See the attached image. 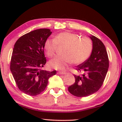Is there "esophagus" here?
Returning a JSON list of instances; mask_svg holds the SVG:
<instances>
[{"mask_svg": "<svg viewBox=\"0 0 122 122\" xmlns=\"http://www.w3.org/2000/svg\"><path fill=\"white\" fill-rule=\"evenodd\" d=\"M58 74H66V72H65V71H58Z\"/></svg>", "mask_w": 122, "mask_h": 122, "instance_id": "34e87169", "label": "esophagus"}]
</instances>
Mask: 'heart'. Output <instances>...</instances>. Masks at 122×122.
Returning <instances> with one entry per match:
<instances>
[{
  "instance_id": "1",
  "label": "heart",
  "mask_w": 122,
  "mask_h": 122,
  "mask_svg": "<svg viewBox=\"0 0 122 122\" xmlns=\"http://www.w3.org/2000/svg\"><path fill=\"white\" fill-rule=\"evenodd\" d=\"M59 46H65L63 56H56L49 62L51 67L58 70L64 69L71 63L81 64L91 55L93 49L91 40L87 37L67 31L59 33L54 39H47L44 43V49L47 55L53 57Z\"/></svg>"
}]
</instances>
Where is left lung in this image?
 Wrapping results in <instances>:
<instances>
[{
  "mask_svg": "<svg viewBox=\"0 0 122 122\" xmlns=\"http://www.w3.org/2000/svg\"><path fill=\"white\" fill-rule=\"evenodd\" d=\"M93 41V49L88 59L76 66L81 75H74L75 82L68 87L73 96L84 97L93 94L99 90L106 78L109 68V59L106 46L96 36H90Z\"/></svg>",
  "mask_w": 122,
  "mask_h": 122,
  "instance_id": "8db88e82",
  "label": "left lung"
}]
</instances>
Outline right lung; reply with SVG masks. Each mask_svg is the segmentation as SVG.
Wrapping results in <instances>:
<instances>
[{"label":"right lung","instance_id":"add662e5","mask_svg":"<svg viewBox=\"0 0 122 122\" xmlns=\"http://www.w3.org/2000/svg\"><path fill=\"white\" fill-rule=\"evenodd\" d=\"M51 33L49 29H36L23 35L15 43L10 68L18 88L25 94H41L49 78L56 73L42 69L46 63L44 43Z\"/></svg>","mask_w":122,"mask_h":122}]
</instances>
